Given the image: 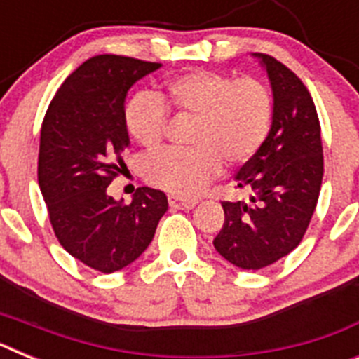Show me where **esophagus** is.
<instances>
[{"label": "esophagus", "mask_w": 359, "mask_h": 359, "mask_svg": "<svg viewBox=\"0 0 359 359\" xmlns=\"http://www.w3.org/2000/svg\"><path fill=\"white\" fill-rule=\"evenodd\" d=\"M196 199L180 198V196H169V205L172 208H180V210H190L196 207Z\"/></svg>", "instance_id": "1"}]
</instances>
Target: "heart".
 <instances>
[{"label":"heart","instance_id":"obj_1","mask_svg":"<svg viewBox=\"0 0 359 359\" xmlns=\"http://www.w3.org/2000/svg\"><path fill=\"white\" fill-rule=\"evenodd\" d=\"M196 116L189 151H163L145 163L152 185L177 196H198L223 163L241 165L264 144L273 118V98L255 77L192 69L167 79L156 95L133 97L123 111L129 136L147 151L163 144L169 111Z\"/></svg>","mask_w":359,"mask_h":359}]
</instances>
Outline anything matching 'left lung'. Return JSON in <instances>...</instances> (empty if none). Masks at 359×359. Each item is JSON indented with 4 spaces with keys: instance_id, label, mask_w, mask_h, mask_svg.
Here are the masks:
<instances>
[{
    "instance_id": "8db88e82",
    "label": "left lung",
    "mask_w": 359,
    "mask_h": 359,
    "mask_svg": "<svg viewBox=\"0 0 359 359\" xmlns=\"http://www.w3.org/2000/svg\"><path fill=\"white\" fill-rule=\"evenodd\" d=\"M257 55V53H255ZM273 90L268 138L236 174L250 201H223L214 246L228 262L261 269L297 248L315 214L323 177L320 120L304 82L275 57L259 53Z\"/></svg>"
}]
</instances>
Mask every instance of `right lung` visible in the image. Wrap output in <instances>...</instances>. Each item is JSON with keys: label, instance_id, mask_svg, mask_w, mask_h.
<instances>
[{"label": "right lung", "instance_id": "right-lung-1", "mask_svg": "<svg viewBox=\"0 0 359 359\" xmlns=\"http://www.w3.org/2000/svg\"><path fill=\"white\" fill-rule=\"evenodd\" d=\"M160 66L123 55L91 57L62 82L41 126L37 180L57 241L102 273L136 261L169 207L167 196L149 187L136 189L131 203L107 194L129 145L126 95Z\"/></svg>", "mask_w": 359, "mask_h": 359}]
</instances>
